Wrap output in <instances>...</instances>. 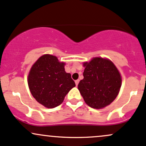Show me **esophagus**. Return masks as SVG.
<instances>
[{"label": "esophagus", "mask_w": 146, "mask_h": 146, "mask_svg": "<svg viewBox=\"0 0 146 146\" xmlns=\"http://www.w3.org/2000/svg\"><path fill=\"white\" fill-rule=\"evenodd\" d=\"M79 82H80L79 80H77L75 81V82H76V86L78 85V84H79Z\"/></svg>", "instance_id": "34e87169"}]
</instances>
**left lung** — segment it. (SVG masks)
Masks as SVG:
<instances>
[{
	"mask_svg": "<svg viewBox=\"0 0 146 146\" xmlns=\"http://www.w3.org/2000/svg\"><path fill=\"white\" fill-rule=\"evenodd\" d=\"M84 79L78 89L89 107L101 109L115 100L121 86V77L114 64L109 60L96 57L84 63Z\"/></svg>",
	"mask_w": 146,
	"mask_h": 146,
	"instance_id": "1",
	"label": "left lung"
}]
</instances>
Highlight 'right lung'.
Segmentation results:
<instances>
[{
	"label": "right lung",
	"mask_w": 146,
	"mask_h": 146,
	"mask_svg": "<svg viewBox=\"0 0 146 146\" xmlns=\"http://www.w3.org/2000/svg\"><path fill=\"white\" fill-rule=\"evenodd\" d=\"M64 63L55 56L44 55L36 61L28 75V86L33 97L47 108L59 106L72 88L76 86Z\"/></svg>",
	"instance_id": "obj_1"
}]
</instances>
